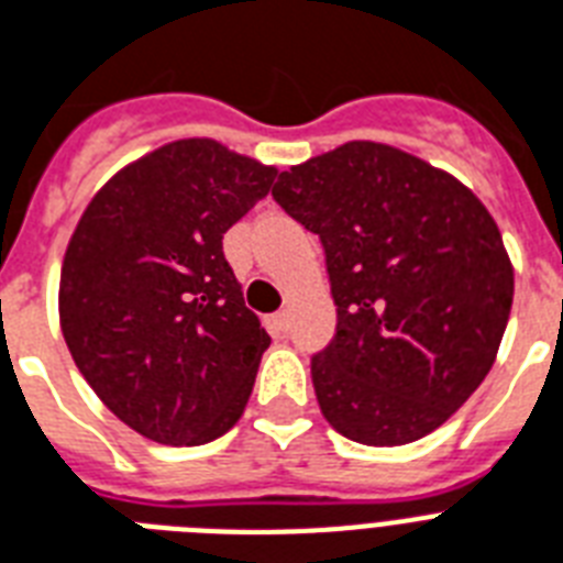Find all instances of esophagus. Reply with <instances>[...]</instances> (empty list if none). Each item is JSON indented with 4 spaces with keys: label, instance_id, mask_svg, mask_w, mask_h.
Instances as JSON below:
<instances>
[{
    "label": "esophagus",
    "instance_id": "1",
    "mask_svg": "<svg viewBox=\"0 0 563 563\" xmlns=\"http://www.w3.org/2000/svg\"><path fill=\"white\" fill-rule=\"evenodd\" d=\"M274 327H277L280 333H286V330H289V312H286V309H280V312L274 316Z\"/></svg>",
    "mask_w": 563,
    "mask_h": 563
}]
</instances>
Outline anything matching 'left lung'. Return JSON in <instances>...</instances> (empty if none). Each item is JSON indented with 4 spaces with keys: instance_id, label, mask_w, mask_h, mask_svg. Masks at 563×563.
<instances>
[{
    "instance_id": "obj_1",
    "label": "left lung",
    "mask_w": 563,
    "mask_h": 563,
    "mask_svg": "<svg viewBox=\"0 0 563 563\" xmlns=\"http://www.w3.org/2000/svg\"><path fill=\"white\" fill-rule=\"evenodd\" d=\"M272 195L324 247L335 335L312 385L330 427L368 446L429 435L506 333L515 268L497 221L453 175L365 140L280 172Z\"/></svg>"
}]
</instances>
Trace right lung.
I'll return each instance as SVG.
<instances>
[{
  "mask_svg": "<svg viewBox=\"0 0 563 563\" xmlns=\"http://www.w3.org/2000/svg\"><path fill=\"white\" fill-rule=\"evenodd\" d=\"M277 169L216 140H178L113 175L60 268V330L99 400L157 444L224 435L265 347L221 239Z\"/></svg>",
  "mask_w": 563,
  "mask_h": 563,
  "instance_id": "obj_1",
  "label": "right lung"
}]
</instances>
